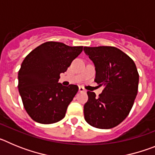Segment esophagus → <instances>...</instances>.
<instances>
[{
  "label": "esophagus",
  "instance_id": "1",
  "mask_svg": "<svg viewBox=\"0 0 155 155\" xmlns=\"http://www.w3.org/2000/svg\"><path fill=\"white\" fill-rule=\"evenodd\" d=\"M78 91H79V92H85V89H84L83 87H81V86H80V87H79Z\"/></svg>",
  "mask_w": 155,
  "mask_h": 155
}]
</instances>
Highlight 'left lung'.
Returning <instances> with one entry per match:
<instances>
[{
	"instance_id": "left-lung-1",
	"label": "left lung",
	"mask_w": 155,
	"mask_h": 155,
	"mask_svg": "<svg viewBox=\"0 0 155 155\" xmlns=\"http://www.w3.org/2000/svg\"><path fill=\"white\" fill-rule=\"evenodd\" d=\"M84 51L95 66L94 81L105 87L98 97L92 91L87 92L84 120L96 128H113L127 118L137 94L139 74L136 64L114 46H84Z\"/></svg>"
}]
</instances>
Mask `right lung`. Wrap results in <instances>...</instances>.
<instances>
[{"label":"right lung","mask_w":155,"mask_h":155,"mask_svg":"<svg viewBox=\"0 0 155 155\" xmlns=\"http://www.w3.org/2000/svg\"><path fill=\"white\" fill-rule=\"evenodd\" d=\"M82 50L83 46L50 41L25 57L18 71V87L25 109L34 121L50 124L64 119L78 87H65L58 80Z\"/></svg>","instance_id":"1"}]
</instances>
